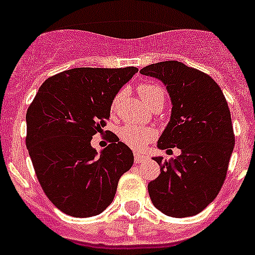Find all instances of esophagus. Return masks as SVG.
Instances as JSON below:
<instances>
[{"label":"esophagus","mask_w":255,"mask_h":255,"mask_svg":"<svg viewBox=\"0 0 255 255\" xmlns=\"http://www.w3.org/2000/svg\"><path fill=\"white\" fill-rule=\"evenodd\" d=\"M134 159H135V163H144V162L147 161V157L141 153H134Z\"/></svg>","instance_id":"34e87169"}]
</instances>
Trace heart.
Returning a JSON list of instances; mask_svg holds the SVG:
<instances>
[{
	"instance_id": "heart-1",
	"label": "heart",
	"mask_w": 255,
	"mask_h": 255,
	"mask_svg": "<svg viewBox=\"0 0 255 255\" xmlns=\"http://www.w3.org/2000/svg\"><path fill=\"white\" fill-rule=\"evenodd\" d=\"M138 93L141 101L149 108L157 105H163L164 91L161 85L155 83H141L138 87ZM123 92H119L111 102V112H116L123 100ZM120 138L126 145L134 149H143L155 136V131L150 128L139 125H126L120 129Z\"/></svg>"
}]
</instances>
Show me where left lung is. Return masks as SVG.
<instances>
[{"label":"left lung","mask_w":255,"mask_h":255,"mask_svg":"<svg viewBox=\"0 0 255 255\" xmlns=\"http://www.w3.org/2000/svg\"><path fill=\"white\" fill-rule=\"evenodd\" d=\"M140 74L159 79L172 103L157 147L181 150L170 161L153 158L161 173L148 184L152 203L170 217L195 216L220 193L235 145L226 98L211 76L177 61L148 65Z\"/></svg>","instance_id":"obj_1"}]
</instances>
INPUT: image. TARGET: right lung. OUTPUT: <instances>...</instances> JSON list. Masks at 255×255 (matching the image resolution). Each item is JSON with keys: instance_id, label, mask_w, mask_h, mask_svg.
<instances>
[{"instance_id": "right-lung-1", "label": "right lung", "mask_w": 255, "mask_h": 255, "mask_svg": "<svg viewBox=\"0 0 255 255\" xmlns=\"http://www.w3.org/2000/svg\"><path fill=\"white\" fill-rule=\"evenodd\" d=\"M138 69L76 67L40 85L26 112V148L40 186L73 217L102 213L119 180L134 163L126 144L112 139L98 154L91 145L110 119L111 102Z\"/></svg>"}]
</instances>
